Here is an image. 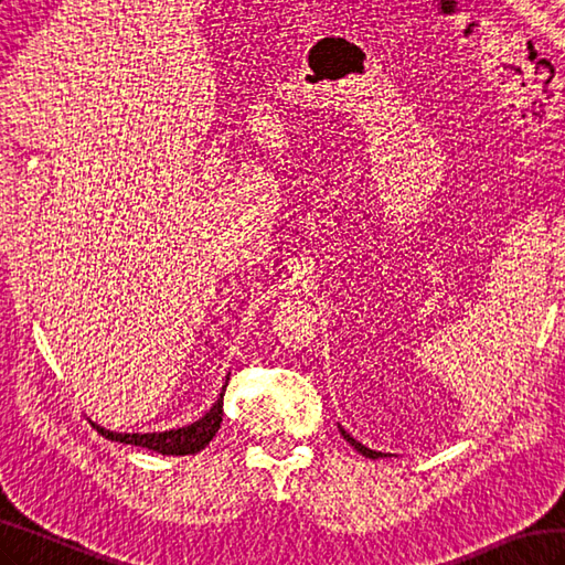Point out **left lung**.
<instances>
[{
    "label": "left lung",
    "mask_w": 565,
    "mask_h": 565,
    "mask_svg": "<svg viewBox=\"0 0 565 565\" xmlns=\"http://www.w3.org/2000/svg\"><path fill=\"white\" fill-rule=\"evenodd\" d=\"M340 431H342V436H345V441H348V444H350V446H354V448H356V450H360V452H362V456H364V458H374V460H376V458H383V452H379V450H371V448H366V446H362V444H360V441H354V438H352V436H350V434H348V431H345V429H342V426H340Z\"/></svg>",
    "instance_id": "1"
}]
</instances>
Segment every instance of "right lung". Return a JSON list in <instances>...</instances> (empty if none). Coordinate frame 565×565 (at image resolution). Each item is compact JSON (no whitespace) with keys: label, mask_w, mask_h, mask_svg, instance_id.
<instances>
[{"label":"right lung","mask_w":565,"mask_h":565,"mask_svg":"<svg viewBox=\"0 0 565 565\" xmlns=\"http://www.w3.org/2000/svg\"><path fill=\"white\" fill-rule=\"evenodd\" d=\"M225 388H223V393H220L217 403L211 407V412H205V415L199 422L189 424V426H182V429H174V431H162V434H115V431L103 429V426H98V424H93V426L105 438H109V441L141 446V448H148V450L162 452V456H191V452H199L201 448L209 446L213 441V436L217 434L220 424H223V395H225Z\"/></svg>","instance_id":"obj_1"}]
</instances>
